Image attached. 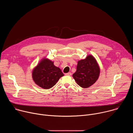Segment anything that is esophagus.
I'll list each match as a JSON object with an SVG mask.
<instances>
[{"label":"esophagus","instance_id":"1","mask_svg":"<svg viewBox=\"0 0 133 133\" xmlns=\"http://www.w3.org/2000/svg\"><path fill=\"white\" fill-rule=\"evenodd\" d=\"M65 75H66V76H71V72H68V73H66Z\"/></svg>","mask_w":133,"mask_h":133}]
</instances>
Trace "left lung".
<instances>
[{
  "mask_svg": "<svg viewBox=\"0 0 133 133\" xmlns=\"http://www.w3.org/2000/svg\"><path fill=\"white\" fill-rule=\"evenodd\" d=\"M100 69L98 65L91 55L78 62L77 70L72 75L76 82L84 88L93 85L98 78Z\"/></svg>",
  "mask_w": 133,
  "mask_h": 133,
  "instance_id": "obj_1",
  "label": "left lung"
}]
</instances>
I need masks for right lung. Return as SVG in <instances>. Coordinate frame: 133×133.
<instances>
[{
	"label": "right lung",
	"mask_w": 133,
	"mask_h": 133,
	"mask_svg": "<svg viewBox=\"0 0 133 133\" xmlns=\"http://www.w3.org/2000/svg\"><path fill=\"white\" fill-rule=\"evenodd\" d=\"M32 79L41 87L48 89L52 87L64 76L61 69L54 65V62L43 59L32 71Z\"/></svg>",
	"instance_id": "right-lung-1"
}]
</instances>
